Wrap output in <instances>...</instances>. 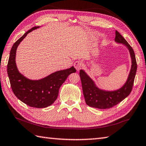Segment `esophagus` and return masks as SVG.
Masks as SVG:
<instances>
[{
    "label": "esophagus",
    "mask_w": 146,
    "mask_h": 146,
    "mask_svg": "<svg viewBox=\"0 0 146 146\" xmlns=\"http://www.w3.org/2000/svg\"><path fill=\"white\" fill-rule=\"evenodd\" d=\"M74 67L76 68L77 71H79L82 67V62L80 61H76L74 63Z\"/></svg>",
    "instance_id": "34e87169"
}]
</instances>
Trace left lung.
<instances>
[{"label":"left lung","instance_id":"1","mask_svg":"<svg viewBox=\"0 0 146 146\" xmlns=\"http://www.w3.org/2000/svg\"><path fill=\"white\" fill-rule=\"evenodd\" d=\"M115 41L122 44L128 48L132 60V66L126 82L123 86L115 90H105L97 87L93 80L84 70H80L83 93L86 104L90 107L105 110L115 106L128 97L132 91L137 71V62L135 53L132 47L128 44L118 31H115Z\"/></svg>","mask_w":146,"mask_h":146}]
</instances>
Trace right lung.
Returning <instances> with one entry per match:
<instances>
[{"instance_id":"1","label":"right lung","mask_w":146,"mask_h":146,"mask_svg":"<svg viewBox=\"0 0 146 146\" xmlns=\"http://www.w3.org/2000/svg\"><path fill=\"white\" fill-rule=\"evenodd\" d=\"M40 27L27 31L11 48L7 64V75L13 92L18 99L30 107L44 108L52 104L58 98L59 88L71 73H75L73 66L50 74L40 80H30L19 72L16 66V50L28 33Z\"/></svg>"}]
</instances>
